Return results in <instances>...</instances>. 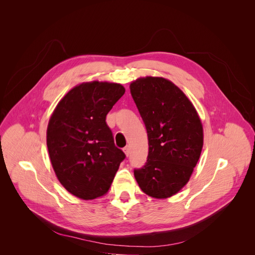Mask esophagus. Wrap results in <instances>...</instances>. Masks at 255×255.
<instances>
[{
    "mask_svg": "<svg viewBox=\"0 0 255 255\" xmlns=\"http://www.w3.org/2000/svg\"><path fill=\"white\" fill-rule=\"evenodd\" d=\"M123 150H124L126 156H129V154H130V147H129V146H126Z\"/></svg>",
    "mask_w": 255,
    "mask_h": 255,
    "instance_id": "34e87169",
    "label": "esophagus"
}]
</instances>
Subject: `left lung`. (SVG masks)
Listing matches in <instances>:
<instances>
[{
    "label": "left lung",
    "instance_id": "left-lung-1",
    "mask_svg": "<svg viewBox=\"0 0 255 255\" xmlns=\"http://www.w3.org/2000/svg\"><path fill=\"white\" fill-rule=\"evenodd\" d=\"M130 92L149 145L147 161L134 169V176L146 195L169 198L187 185L200 158L202 122L183 91L166 79H137L131 83Z\"/></svg>",
    "mask_w": 255,
    "mask_h": 255
}]
</instances>
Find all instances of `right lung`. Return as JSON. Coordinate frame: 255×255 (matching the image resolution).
I'll use <instances>...</instances> for the list:
<instances>
[{"instance_id":"1","label":"right lung","mask_w":255,"mask_h":255,"mask_svg":"<svg viewBox=\"0 0 255 255\" xmlns=\"http://www.w3.org/2000/svg\"><path fill=\"white\" fill-rule=\"evenodd\" d=\"M124 93L120 84L83 83L60 100L50 117L46 142L52 167L65 190L80 199L107 194L126 157L106 123Z\"/></svg>"}]
</instances>
